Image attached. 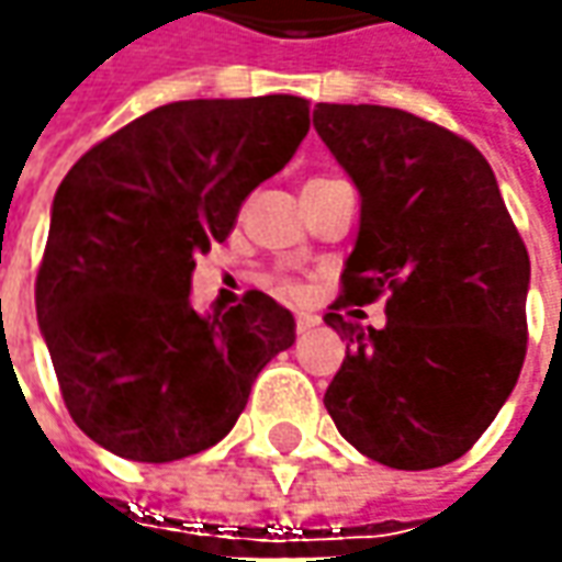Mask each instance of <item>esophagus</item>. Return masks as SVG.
<instances>
[{
  "instance_id": "1",
  "label": "esophagus",
  "mask_w": 562,
  "mask_h": 562,
  "mask_svg": "<svg viewBox=\"0 0 562 562\" xmlns=\"http://www.w3.org/2000/svg\"><path fill=\"white\" fill-rule=\"evenodd\" d=\"M315 325H318V315H310V313H300V315H296V331H300V335H306V331H313Z\"/></svg>"
}]
</instances>
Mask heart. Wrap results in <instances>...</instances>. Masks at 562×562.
<instances>
[{"label":"heart","mask_w":562,"mask_h":562,"mask_svg":"<svg viewBox=\"0 0 562 562\" xmlns=\"http://www.w3.org/2000/svg\"><path fill=\"white\" fill-rule=\"evenodd\" d=\"M278 291L284 293V296H296V293H300V284H291V281H281V284H278Z\"/></svg>","instance_id":"heart-1"}]
</instances>
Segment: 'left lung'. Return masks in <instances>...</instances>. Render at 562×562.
<instances>
[{"label":"left lung","instance_id":"1","mask_svg":"<svg viewBox=\"0 0 562 562\" xmlns=\"http://www.w3.org/2000/svg\"><path fill=\"white\" fill-rule=\"evenodd\" d=\"M318 137L359 190V234L325 322L350 337L325 391L337 431L391 469L460 460L526 359L529 252L485 156L387 105L318 102ZM389 296L384 329L340 308Z\"/></svg>","mask_w":562,"mask_h":562}]
</instances>
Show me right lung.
Masks as SVG:
<instances>
[{
    "mask_svg": "<svg viewBox=\"0 0 562 562\" xmlns=\"http://www.w3.org/2000/svg\"><path fill=\"white\" fill-rule=\"evenodd\" d=\"M310 131L303 97L168 102L83 153L53 200L36 322L77 428L115 457L171 463L234 428L249 387L296 340L291 310L249 291L203 315L196 252Z\"/></svg>",
    "mask_w": 562,
    "mask_h": 562,
    "instance_id": "1",
    "label": "right lung"
}]
</instances>
